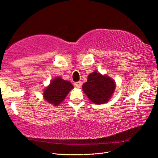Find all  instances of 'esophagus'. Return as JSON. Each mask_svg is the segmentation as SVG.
Returning <instances> with one entry per match:
<instances>
[{"label": "esophagus", "instance_id": "34e87169", "mask_svg": "<svg viewBox=\"0 0 158 158\" xmlns=\"http://www.w3.org/2000/svg\"><path fill=\"white\" fill-rule=\"evenodd\" d=\"M81 84H82V83L81 81H78V82H76L75 83V85L77 87V88H80L81 86Z\"/></svg>", "mask_w": 158, "mask_h": 158}]
</instances>
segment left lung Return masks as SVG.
I'll use <instances>...</instances> for the list:
<instances>
[{
    "mask_svg": "<svg viewBox=\"0 0 158 158\" xmlns=\"http://www.w3.org/2000/svg\"><path fill=\"white\" fill-rule=\"evenodd\" d=\"M83 91L94 104H105L111 98L116 88L115 81L107 75L94 71L82 85Z\"/></svg>",
    "mask_w": 158,
    "mask_h": 158,
    "instance_id": "1",
    "label": "left lung"
}]
</instances>
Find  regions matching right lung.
<instances>
[{
  "label": "right lung",
  "mask_w": 158,
  "mask_h": 158,
  "mask_svg": "<svg viewBox=\"0 0 158 158\" xmlns=\"http://www.w3.org/2000/svg\"><path fill=\"white\" fill-rule=\"evenodd\" d=\"M74 88L72 83L60 77H56L43 90V98L51 105L58 106L65 99L70 90Z\"/></svg>",
  "instance_id": "add662e5"
}]
</instances>
